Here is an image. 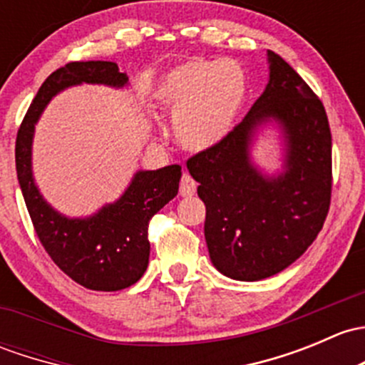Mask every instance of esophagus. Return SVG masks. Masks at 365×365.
Returning a JSON list of instances; mask_svg holds the SVG:
<instances>
[{
    "instance_id": "obj_1",
    "label": "esophagus",
    "mask_w": 365,
    "mask_h": 365,
    "mask_svg": "<svg viewBox=\"0 0 365 365\" xmlns=\"http://www.w3.org/2000/svg\"><path fill=\"white\" fill-rule=\"evenodd\" d=\"M195 189H197V183L194 182L192 176L189 173H183L182 182H180V195L182 197H192L195 194Z\"/></svg>"
}]
</instances>
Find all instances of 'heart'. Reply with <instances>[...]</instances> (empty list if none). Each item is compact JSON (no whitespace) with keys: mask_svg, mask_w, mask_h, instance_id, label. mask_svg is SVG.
<instances>
[{"mask_svg":"<svg viewBox=\"0 0 365 365\" xmlns=\"http://www.w3.org/2000/svg\"><path fill=\"white\" fill-rule=\"evenodd\" d=\"M250 94L248 73L237 61L190 59L160 76L155 98L173 117L175 141L202 153L227 140L241 120Z\"/></svg>","mask_w":365,"mask_h":365,"instance_id":"1","label":"heart"}]
</instances>
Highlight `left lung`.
I'll return each mask as SVG.
<instances>
[{"instance_id":"left-lung-1","label":"left lung","mask_w":365,"mask_h":365,"mask_svg":"<svg viewBox=\"0 0 365 365\" xmlns=\"http://www.w3.org/2000/svg\"><path fill=\"white\" fill-rule=\"evenodd\" d=\"M269 78L227 140L189 159L206 206L212 264L227 278H269L308 250L331 205L332 138L327 113L308 83L267 51ZM279 134L282 164L266 172L251 152L258 134Z\"/></svg>"}]
</instances>
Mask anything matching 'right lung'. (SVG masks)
Listing matches in <instances>:
<instances>
[{"label": "right lung", "instance_id": "1", "mask_svg": "<svg viewBox=\"0 0 365 365\" xmlns=\"http://www.w3.org/2000/svg\"><path fill=\"white\" fill-rule=\"evenodd\" d=\"M83 83L124 89L129 78L110 61L70 63L53 71L19 129L15 168L34 231L51 259L86 289L115 292L131 287L147 271L148 222L178 194L182 168L173 164L153 171L138 170L120 197L87 217H68L48 205L33 175L34 129L59 92Z\"/></svg>", "mask_w": 365, "mask_h": 365}]
</instances>
